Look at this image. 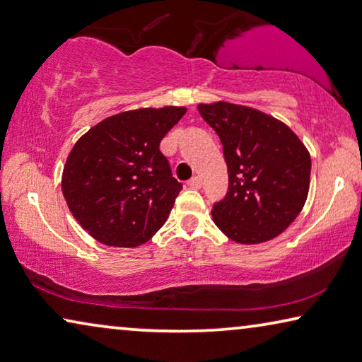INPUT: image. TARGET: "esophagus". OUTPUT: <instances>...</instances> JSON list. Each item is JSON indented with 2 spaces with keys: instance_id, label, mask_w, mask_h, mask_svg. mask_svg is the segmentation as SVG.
<instances>
[{
  "instance_id": "obj_1",
  "label": "esophagus",
  "mask_w": 362,
  "mask_h": 362,
  "mask_svg": "<svg viewBox=\"0 0 362 362\" xmlns=\"http://www.w3.org/2000/svg\"><path fill=\"white\" fill-rule=\"evenodd\" d=\"M188 187L190 188H202V179H199V177H193V179H190L188 180Z\"/></svg>"
}]
</instances>
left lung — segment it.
<instances>
[{
	"label": "left lung",
	"instance_id": "obj_1",
	"mask_svg": "<svg viewBox=\"0 0 362 362\" xmlns=\"http://www.w3.org/2000/svg\"><path fill=\"white\" fill-rule=\"evenodd\" d=\"M199 115L223 143L229 187L213 219L237 244H260L298 218L310 183V156L276 118L229 102L199 104Z\"/></svg>",
	"mask_w": 362,
	"mask_h": 362
}]
</instances>
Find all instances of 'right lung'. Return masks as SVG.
I'll return each instance as SVG.
<instances>
[{
	"label": "right lung",
	"mask_w": 362,
	"mask_h": 362,
	"mask_svg": "<svg viewBox=\"0 0 362 362\" xmlns=\"http://www.w3.org/2000/svg\"><path fill=\"white\" fill-rule=\"evenodd\" d=\"M183 107L122 112L78 139L63 169L69 211L95 240L136 247L163 228L182 190L160 139Z\"/></svg>",
	"instance_id": "right-lung-1"
}]
</instances>
